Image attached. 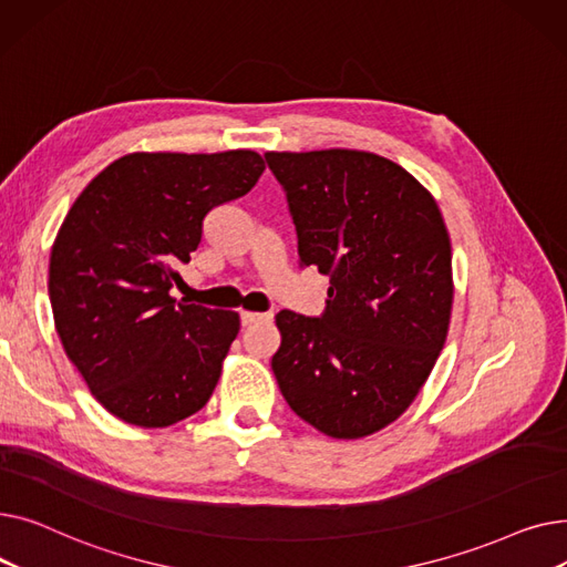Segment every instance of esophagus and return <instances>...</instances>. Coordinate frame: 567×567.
<instances>
[{
    "label": "esophagus",
    "mask_w": 567,
    "mask_h": 567,
    "mask_svg": "<svg viewBox=\"0 0 567 567\" xmlns=\"http://www.w3.org/2000/svg\"><path fill=\"white\" fill-rule=\"evenodd\" d=\"M274 315L271 312H241V323L244 326H255L261 321H271Z\"/></svg>",
    "instance_id": "esophagus-1"
}]
</instances>
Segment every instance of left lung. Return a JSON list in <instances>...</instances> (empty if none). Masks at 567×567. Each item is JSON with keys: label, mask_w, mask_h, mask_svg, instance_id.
I'll return each mask as SVG.
<instances>
[{"label": "left lung", "mask_w": 567, "mask_h": 567, "mask_svg": "<svg viewBox=\"0 0 567 567\" xmlns=\"http://www.w3.org/2000/svg\"><path fill=\"white\" fill-rule=\"evenodd\" d=\"M299 236L329 276L319 317L280 310L271 368L296 415L333 439L391 425L445 344L453 252L434 197L398 163L351 148L266 156Z\"/></svg>", "instance_id": "obj_1"}]
</instances>
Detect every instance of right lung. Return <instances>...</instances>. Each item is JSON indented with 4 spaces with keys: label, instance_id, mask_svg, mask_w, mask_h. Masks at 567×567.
Here are the masks:
<instances>
[{
    "label": "right lung",
    "instance_id": "add662e5",
    "mask_svg": "<svg viewBox=\"0 0 567 567\" xmlns=\"http://www.w3.org/2000/svg\"><path fill=\"white\" fill-rule=\"evenodd\" d=\"M261 172L248 148L128 154L71 206L50 252V306L66 355L116 419L167 427L212 398L238 315L176 303L169 289L206 214Z\"/></svg>",
    "mask_w": 567,
    "mask_h": 567
}]
</instances>
